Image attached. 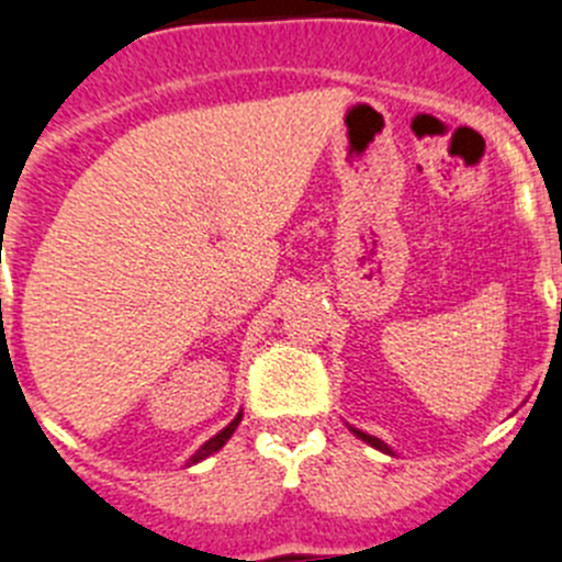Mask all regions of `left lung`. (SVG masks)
Segmentation results:
<instances>
[{
  "label": "left lung",
  "mask_w": 562,
  "mask_h": 562,
  "mask_svg": "<svg viewBox=\"0 0 562 562\" xmlns=\"http://www.w3.org/2000/svg\"><path fill=\"white\" fill-rule=\"evenodd\" d=\"M347 428H350V431H352V434H356V437H358V439H363V442H367V445H372V448H378V451L389 453V457H394V453H392V448H389V445H386V442H383V439L372 437V434L361 431V428H352V426H347Z\"/></svg>",
  "instance_id": "8db88e82"
}]
</instances>
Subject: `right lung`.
Instances as JSON below:
<instances>
[{"label": "right lung", "instance_id": "add662e5", "mask_svg": "<svg viewBox=\"0 0 562 562\" xmlns=\"http://www.w3.org/2000/svg\"><path fill=\"white\" fill-rule=\"evenodd\" d=\"M240 417H244V412H237V417L232 419L229 426H226V428H221V431L215 434V437H212V439H206V442L201 445L199 451H195L193 457L187 459V468H190V464H199V462H204V459H206V457H212V453H218L221 448H224V445H226V439H229L232 434H235V428H237V423H240Z\"/></svg>", "mask_w": 562, "mask_h": 562}]
</instances>
